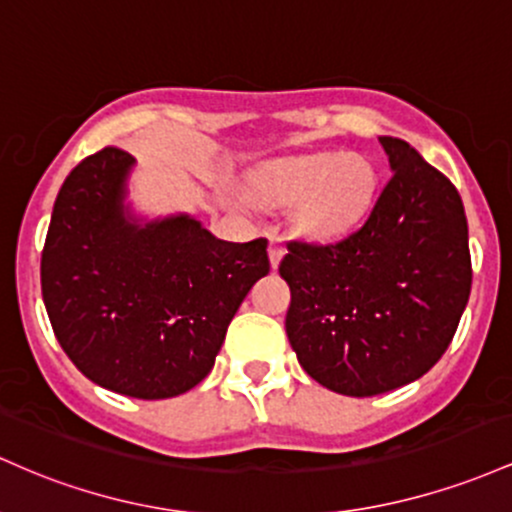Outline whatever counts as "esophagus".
I'll return each mask as SVG.
<instances>
[{"mask_svg":"<svg viewBox=\"0 0 512 512\" xmlns=\"http://www.w3.org/2000/svg\"><path fill=\"white\" fill-rule=\"evenodd\" d=\"M283 256H285V246H283V241L280 239H271V244H268V258H271V266L273 268H278L280 266V261H283Z\"/></svg>","mask_w":512,"mask_h":512,"instance_id":"obj_1","label":"esophagus"}]
</instances>
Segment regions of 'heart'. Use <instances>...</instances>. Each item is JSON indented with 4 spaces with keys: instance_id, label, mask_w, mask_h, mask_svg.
I'll return each instance as SVG.
<instances>
[{
    "instance_id": "1",
    "label": "heart",
    "mask_w": 512,
    "mask_h": 512,
    "mask_svg": "<svg viewBox=\"0 0 512 512\" xmlns=\"http://www.w3.org/2000/svg\"><path fill=\"white\" fill-rule=\"evenodd\" d=\"M258 200L292 210L302 237L333 241L353 232L375 203L377 171L360 154L319 152L268 164L254 176Z\"/></svg>"
}]
</instances>
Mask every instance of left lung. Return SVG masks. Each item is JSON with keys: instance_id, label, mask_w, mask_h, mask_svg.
Returning <instances> with one entry per match:
<instances>
[{"instance_id": "1", "label": "left lung", "mask_w": 512, "mask_h": 512, "mask_svg": "<svg viewBox=\"0 0 512 512\" xmlns=\"http://www.w3.org/2000/svg\"><path fill=\"white\" fill-rule=\"evenodd\" d=\"M392 179L363 227L336 244L290 241L280 275L292 292L285 331L321 387L375 396L442 358L472 290L457 188L409 142L380 137Z\"/></svg>"}]
</instances>
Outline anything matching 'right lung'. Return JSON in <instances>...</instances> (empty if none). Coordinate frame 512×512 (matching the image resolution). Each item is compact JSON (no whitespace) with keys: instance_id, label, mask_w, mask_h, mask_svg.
I'll use <instances>...</instances> for the list:
<instances>
[{"instance_id":"1","label":"right lung","mask_w":512,"mask_h":512,"mask_svg":"<svg viewBox=\"0 0 512 512\" xmlns=\"http://www.w3.org/2000/svg\"><path fill=\"white\" fill-rule=\"evenodd\" d=\"M135 157L106 147L57 193L40 287L62 350L91 382L171 399L215 365L229 321L271 271L268 241H222L188 212L137 215Z\"/></svg>"}]
</instances>
